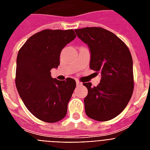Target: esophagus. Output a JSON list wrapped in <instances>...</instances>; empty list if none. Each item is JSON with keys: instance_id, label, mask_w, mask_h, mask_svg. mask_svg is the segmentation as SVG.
Masks as SVG:
<instances>
[{"instance_id": "esophagus-1", "label": "esophagus", "mask_w": 150, "mask_h": 150, "mask_svg": "<svg viewBox=\"0 0 150 150\" xmlns=\"http://www.w3.org/2000/svg\"><path fill=\"white\" fill-rule=\"evenodd\" d=\"M76 85H77V86H82V82H80L79 81L76 80Z\"/></svg>"}]
</instances>
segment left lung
<instances>
[{
	"instance_id": "obj_1",
	"label": "left lung",
	"mask_w": 150,
	"mask_h": 150,
	"mask_svg": "<svg viewBox=\"0 0 150 150\" xmlns=\"http://www.w3.org/2000/svg\"><path fill=\"white\" fill-rule=\"evenodd\" d=\"M75 31L89 47L90 68L101 74L96 86L83 82L88 89L84 100L86 114L98 121L111 120L123 111L132 95L133 61L129 49L115 34L100 27Z\"/></svg>"
}]
</instances>
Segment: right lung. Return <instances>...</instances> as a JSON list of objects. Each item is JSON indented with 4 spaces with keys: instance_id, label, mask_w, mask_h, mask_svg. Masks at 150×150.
I'll use <instances>...</instances> for the list:
<instances>
[{
    "instance_id": "obj_1",
    "label": "right lung",
    "mask_w": 150,
    "mask_h": 150,
    "mask_svg": "<svg viewBox=\"0 0 150 150\" xmlns=\"http://www.w3.org/2000/svg\"><path fill=\"white\" fill-rule=\"evenodd\" d=\"M76 37L73 29H44L29 37L18 51L15 85L26 108L41 121L62 120L76 86L75 79L60 81L50 75L60 64V54Z\"/></svg>"
}]
</instances>
